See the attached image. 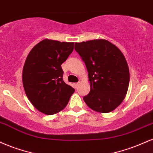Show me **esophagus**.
<instances>
[{"label": "esophagus", "instance_id": "obj_1", "mask_svg": "<svg viewBox=\"0 0 153 153\" xmlns=\"http://www.w3.org/2000/svg\"><path fill=\"white\" fill-rule=\"evenodd\" d=\"M79 82H77V83H74V86L75 88H76V87L79 86Z\"/></svg>", "mask_w": 153, "mask_h": 153}]
</instances>
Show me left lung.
I'll use <instances>...</instances> for the list:
<instances>
[{
	"label": "left lung",
	"mask_w": 153,
	"mask_h": 153,
	"mask_svg": "<svg viewBox=\"0 0 153 153\" xmlns=\"http://www.w3.org/2000/svg\"><path fill=\"white\" fill-rule=\"evenodd\" d=\"M74 48L85 63L90 83V91L84 101L97 112L114 110L126 96L130 82L125 56L105 39L75 43Z\"/></svg>",
	"instance_id": "8db88e82"
}]
</instances>
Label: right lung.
Instances as JSON below:
<instances>
[{
  "label": "right lung",
  "instance_id": "obj_1",
  "mask_svg": "<svg viewBox=\"0 0 153 153\" xmlns=\"http://www.w3.org/2000/svg\"><path fill=\"white\" fill-rule=\"evenodd\" d=\"M74 42L44 39L30 50L23 69L27 97L39 112L51 115L67 105L74 89L63 81L61 65L74 49Z\"/></svg>",
  "mask_w": 153,
  "mask_h": 153
}]
</instances>
